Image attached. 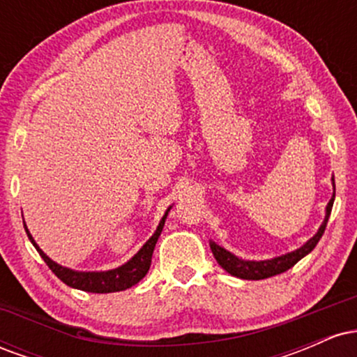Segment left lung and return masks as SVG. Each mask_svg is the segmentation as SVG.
<instances>
[{"instance_id":"1","label":"left lung","mask_w":357,"mask_h":357,"mask_svg":"<svg viewBox=\"0 0 357 357\" xmlns=\"http://www.w3.org/2000/svg\"><path fill=\"white\" fill-rule=\"evenodd\" d=\"M334 198H335V183L333 176V198L329 199V203H327L326 206V216H324L322 225L319 227L317 233H315L312 238L307 240L302 247L294 250V252H289L280 257L268 258V260H243V258L233 255L231 252H228V250H225L223 247H220L218 243H215V241L210 240V248L213 255H215L216 261L221 265V268L227 270L230 275L243 278V280H261V278H268V277L278 275V273L282 272H287V270L292 268L298 260H302L305 255H309V253L315 248V245L319 243V240L322 238L324 230H326L327 227V221H329L331 211H333Z\"/></svg>"}]
</instances>
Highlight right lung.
Masks as SVG:
<instances>
[{
    "mask_svg": "<svg viewBox=\"0 0 357 357\" xmlns=\"http://www.w3.org/2000/svg\"><path fill=\"white\" fill-rule=\"evenodd\" d=\"M173 206H169L162 216L161 221H159L158 228L153 233L149 240L142 245L141 250L134 255L130 260H127L124 265L121 267L112 268V270H100V272H79V270H72L68 267H63V265L53 261L47 253L43 252L42 248L36 245V241L31 236V233L28 231L26 225H24V231H26L28 238H30L36 252L40 253V257L43 258L45 264L50 267V270L55 273L56 277L60 278L63 284H67L72 289L84 290V292H92V294H110V292H121V290L130 289L132 285H136L137 282H141L142 278L146 277L147 270L151 267V258H153V252L155 243H158L159 235H161L162 227H165V221L167 218V213Z\"/></svg>",
    "mask_w": 357,
    "mask_h": 357,
    "instance_id": "obj_1",
    "label": "right lung"
}]
</instances>
